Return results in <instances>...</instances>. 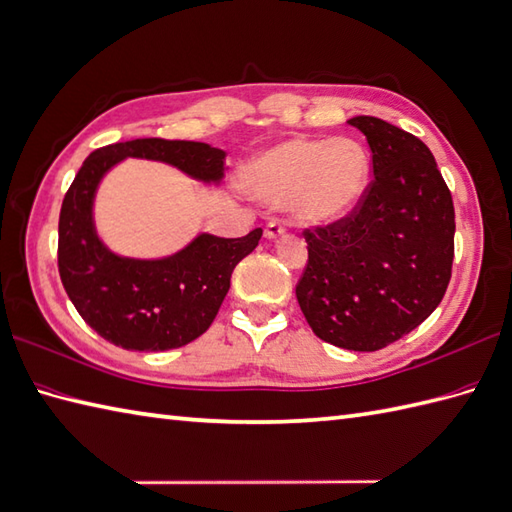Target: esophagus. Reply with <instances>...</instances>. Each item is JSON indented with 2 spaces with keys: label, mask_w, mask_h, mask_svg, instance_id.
I'll return each instance as SVG.
<instances>
[{
  "label": "esophagus",
  "mask_w": 512,
  "mask_h": 512,
  "mask_svg": "<svg viewBox=\"0 0 512 512\" xmlns=\"http://www.w3.org/2000/svg\"><path fill=\"white\" fill-rule=\"evenodd\" d=\"M283 233H285V224L279 220H270L264 229V235L268 237V240H275V237H279Z\"/></svg>",
  "instance_id": "esophagus-1"
}]
</instances>
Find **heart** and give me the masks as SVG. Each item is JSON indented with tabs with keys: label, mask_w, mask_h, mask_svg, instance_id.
I'll return each mask as SVG.
<instances>
[{
	"label": "heart",
	"mask_w": 512,
	"mask_h": 512,
	"mask_svg": "<svg viewBox=\"0 0 512 512\" xmlns=\"http://www.w3.org/2000/svg\"><path fill=\"white\" fill-rule=\"evenodd\" d=\"M368 154L355 139L283 141L251 165L248 187L272 207H290L305 222H334L360 205Z\"/></svg>",
	"instance_id": "b5f03b06"
}]
</instances>
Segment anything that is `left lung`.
Masks as SVG:
<instances>
[{
	"label": "left lung",
	"instance_id": "8db88e82",
	"mask_svg": "<svg viewBox=\"0 0 512 512\" xmlns=\"http://www.w3.org/2000/svg\"><path fill=\"white\" fill-rule=\"evenodd\" d=\"M373 178L349 216L303 229L307 264L296 299L314 334L334 347L379 351L443 301L454 264V200L419 137L358 115Z\"/></svg>",
	"mask_w": 512,
	"mask_h": 512
}]
</instances>
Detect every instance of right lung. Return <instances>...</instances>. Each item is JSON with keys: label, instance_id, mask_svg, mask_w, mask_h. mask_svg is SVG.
<instances>
[{"label": "right lung", "instance_id": "add662e5", "mask_svg": "<svg viewBox=\"0 0 512 512\" xmlns=\"http://www.w3.org/2000/svg\"><path fill=\"white\" fill-rule=\"evenodd\" d=\"M126 157L176 165L200 181H220L224 154L200 141L133 139L93 150L63 198L58 275L82 320L115 347L168 351L205 334L231 288V272L255 251L261 229L244 237L198 235L157 261L117 257L93 231V194L104 172Z\"/></svg>", "mask_w": 512, "mask_h": 512}]
</instances>
